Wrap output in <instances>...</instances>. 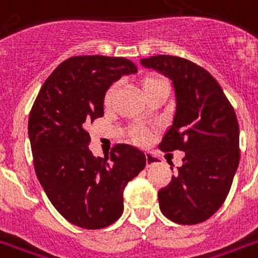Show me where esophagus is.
I'll use <instances>...</instances> for the list:
<instances>
[{"label":"esophagus","instance_id":"esophagus-1","mask_svg":"<svg viewBox=\"0 0 258 258\" xmlns=\"http://www.w3.org/2000/svg\"><path fill=\"white\" fill-rule=\"evenodd\" d=\"M158 164V160H157V157L153 154H150V153H147L146 154V166L149 168V166H151V165H155Z\"/></svg>","mask_w":258,"mask_h":258}]
</instances>
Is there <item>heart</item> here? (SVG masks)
Returning a JSON list of instances; mask_svg holds the SVG:
<instances>
[{"label": "heart", "mask_w": 258, "mask_h": 258, "mask_svg": "<svg viewBox=\"0 0 258 258\" xmlns=\"http://www.w3.org/2000/svg\"><path fill=\"white\" fill-rule=\"evenodd\" d=\"M160 88H169L168 81L165 80L164 77L160 76V74H149V76L145 77L141 81V93L143 94V97L147 96L150 92H153V90L160 89ZM116 90H117V86L116 85H111L107 89V92L104 94V105L105 107H109L112 104L113 98H115ZM134 138H135L137 142L145 143L149 139V133H147L146 130H137L135 134H134Z\"/></svg>", "instance_id": "b5f03b06"}]
</instances>
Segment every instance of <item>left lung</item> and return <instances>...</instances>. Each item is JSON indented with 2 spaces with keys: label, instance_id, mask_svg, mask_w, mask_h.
Masks as SVG:
<instances>
[{
  "label": "left lung",
  "instance_id": "1",
  "mask_svg": "<svg viewBox=\"0 0 258 258\" xmlns=\"http://www.w3.org/2000/svg\"><path fill=\"white\" fill-rule=\"evenodd\" d=\"M172 80L176 113L160 143L185 153L178 174L158 190L160 210L180 225L207 221L225 203L239 164V127L233 105L199 64L172 55L141 59Z\"/></svg>",
  "mask_w": 258,
  "mask_h": 258
}]
</instances>
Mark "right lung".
Segmentation results:
<instances>
[{
  "label": "right lung",
  "instance_id": "obj_1",
  "mask_svg": "<svg viewBox=\"0 0 258 258\" xmlns=\"http://www.w3.org/2000/svg\"><path fill=\"white\" fill-rule=\"evenodd\" d=\"M137 70L120 56H72L44 81L29 112L37 178L56 211L81 229L115 223L124 210L125 185L146 166L145 153L131 145L116 143L104 158L88 147L86 125L104 115L107 89Z\"/></svg>",
  "mask_w": 258,
  "mask_h": 258
}]
</instances>
